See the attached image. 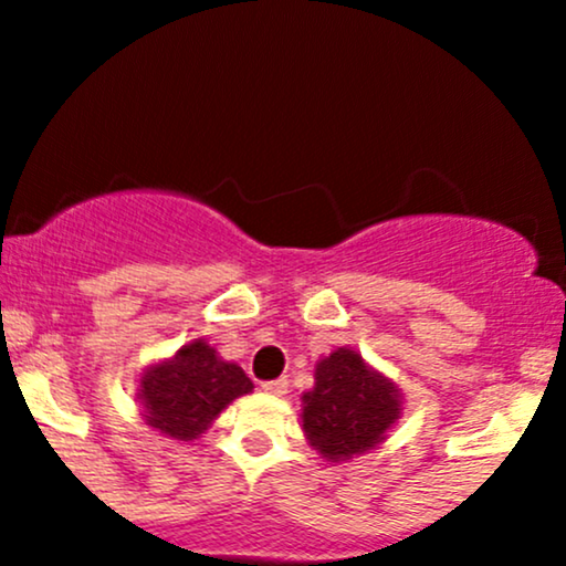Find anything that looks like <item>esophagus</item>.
Segmentation results:
<instances>
[{
    "label": "esophagus",
    "mask_w": 566,
    "mask_h": 566,
    "mask_svg": "<svg viewBox=\"0 0 566 566\" xmlns=\"http://www.w3.org/2000/svg\"><path fill=\"white\" fill-rule=\"evenodd\" d=\"M261 388H263V391H265V394H271V396H284V394H287V378L265 380Z\"/></svg>",
    "instance_id": "esophagus-1"
}]
</instances>
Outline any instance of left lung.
Returning <instances> with one entry per match:
<instances>
[{
    "label": "left lung",
    "mask_w": 566,
    "mask_h": 566,
    "mask_svg": "<svg viewBox=\"0 0 566 566\" xmlns=\"http://www.w3.org/2000/svg\"><path fill=\"white\" fill-rule=\"evenodd\" d=\"M314 388L303 399V431L329 463L369 452L401 415V394L361 354L337 348L316 365Z\"/></svg>",
    "instance_id": "obj_1"
}]
</instances>
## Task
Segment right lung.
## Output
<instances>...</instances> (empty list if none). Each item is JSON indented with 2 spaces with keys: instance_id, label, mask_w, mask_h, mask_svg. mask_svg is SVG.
Here are the masks:
<instances>
[{
  "instance_id": "add662e5",
  "label": "right lung",
  "mask_w": 566,
  "mask_h": 566,
  "mask_svg": "<svg viewBox=\"0 0 566 566\" xmlns=\"http://www.w3.org/2000/svg\"><path fill=\"white\" fill-rule=\"evenodd\" d=\"M252 391V380L233 361L201 337L175 350L172 359L143 369L138 399L143 420L161 437L191 441L212 426V420L233 399Z\"/></svg>"
}]
</instances>
